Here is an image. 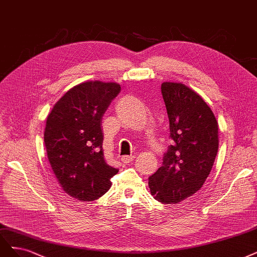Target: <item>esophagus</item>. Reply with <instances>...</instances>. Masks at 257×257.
<instances>
[{
	"label": "esophagus",
	"instance_id": "obj_1",
	"mask_svg": "<svg viewBox=\"0 0 257 257\" xmlns=\"http://www.w3.org/2000/svg\"><path fill=\"white\" fill-rule=\"evenodd\" d=\"M134 159H135V155H125V156H123V157L121 158V161H122V163L128 164V163H131L132 161H134Z\"/></svg>",
	"mask_w": 257,
	"mask_h": 257
}]
</instances>
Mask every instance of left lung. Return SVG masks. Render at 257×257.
Returning a JSON list of instances; mask_svg holds the SVG:
<instances>
[{"mask_svg": "<svg viewBox=\"0 0 257 257\" xmlns=\"http://www.w3.org/2000/svg\"><path fill=\"white\" fill-rule=\"evenodd\" d=\"M162 93L172 145L163 165L149 178L155 200L179 204L204 185L218 153V122L206 102L182 83L165 82Z\"/></svg>", "mask_w": 257, "mask_h": 257, "instance_id": "8db88e82", "label": "left lung"}]
</instances>
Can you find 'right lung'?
<instances>
[{
    "instance_id": "1",
    "label": "right lung",
    "mask_w": 257,
    "mask_h": 257,
    "mask_svg": "<svg viewBox=\"0 0 257 257\" xmlns=\"http://www.w3.org/2000/svg\"><path fill=\"white\" fill-rule=\"evenodd\" d=\"M120 90L117 83H81L61 96L47 118L44 144L49 163L61 188L76 200L102 197L119 171L104 158L101 123Z\"/></svg>"
}]
</instances>
